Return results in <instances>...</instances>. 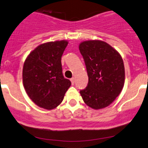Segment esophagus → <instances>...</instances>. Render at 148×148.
<instances>
[{
    "label": "esophagus",
    "mask_w": 148,
    "mask_h": 148,
    "mask_svg": "<svg viewBox=\"0 0 148 148\" xmlns=\"http://www.w3.org/2000/svg\"><path fill=\"white\" fill-rule=\"evenodd\" d=\"M70 80H71V84H74V82H75V79H74V78H71Z\"/></svg>",
    "instance_id": "esophagus-1"
}]
</instances>
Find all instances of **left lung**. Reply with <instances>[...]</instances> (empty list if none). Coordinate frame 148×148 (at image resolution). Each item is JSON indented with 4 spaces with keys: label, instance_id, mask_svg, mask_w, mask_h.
I'll return each instance as SVG.
<instances>
[{
    "label": "left lung",
    "instance_id": "1",
    "mask_svg": "<svg viewBox=\"0 0 148 148\" xmlns=\"http://www.w3.org/2000/svg\"><path fill=\"white\" fill-rule=\"evenodd\" d=\"M79 49L84 60L88 84L80 95L84 103L95 110L110 106L124 85L125 69L119 53L99 40L82 41Z\"/></svg>",
    "mask_w": 148,
    "mask_h": 148
}]
</instances>
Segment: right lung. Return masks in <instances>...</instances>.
<instances>
[{"label": "right lung", "instance_id": "right-lung-1", "mask_svg": "<svg viewBox=\"0 0 148 148\" xmlns=\"http://www.w3.org/2000/svg\"><path fill=\"white\" fill-rule=\"evenodd\" d=\"M68 43L64 40L42 43L26 58L23 85L29 97L39 107L56 108L71 86V82L63 76L61 67V56Z\"/></svg>", "mask_w": 148, "mask_h": 148}]
</instances>
